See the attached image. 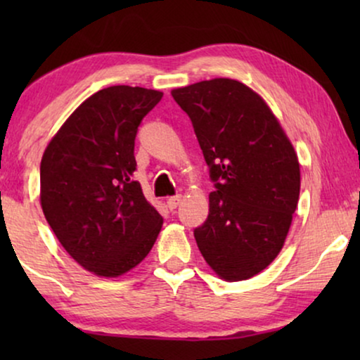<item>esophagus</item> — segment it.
<instances>
[{
  "label": "esophagus",
  "mask_w": 360,
  "mask_h": 360,
  "mask_svg": "<svg viewBox=\"0 0 360 360\" xmlns=\"http://www.w3.org/2000/svg\"><path fill=\"white\" fill-rule=\"evenodd\" d=\"M180 201H181V196L180 195H175V196H170L169 200H167V206H169L170 210H175L176 206L180 205Z\"/></svg>",
  "instance_id": "obj_1"
}]
</instances>
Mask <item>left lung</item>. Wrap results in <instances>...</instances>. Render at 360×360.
I'll return each instance as SVG.
<instances>
[{"label": "left lung", "instance_id": "left-lung-1", "mask_svg": "<svg viewBox=\"0 0 360 360\" xmlns=\"http://www.w3.org/2000/svg\"><path fill=\"white\" fill-rule=\"evenodd\" d=\"M188 115L214 191L193 231L206 262L236 282L262 272L287 238L300 196L298 157L257 93L231 78L172 91Z\"/></svg>", "mask_w": 360, "mask_h": 360}]
</instances>
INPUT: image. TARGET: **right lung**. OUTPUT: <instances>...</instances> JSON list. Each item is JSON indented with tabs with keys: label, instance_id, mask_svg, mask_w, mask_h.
Returning <instances> with one entry per match:
<instances>
[{
	"label": "right lung",
	"instance_id": "add662e5",
	"mask_svg": "<svg viewBox=\"0 0 360 360\" xmlns=\"http://www.w3.org/2000/svg\"><path fill=\"white\" fill-rule=\"evenodd\" d=\"M162 93L117 85L82 103L41 162L44 216L82 267L117 277L149 254L162 216L134 180V141Z\"/></svg>",
	"mask_w": 360,
	"mask_h": 360
}]
</instances>
